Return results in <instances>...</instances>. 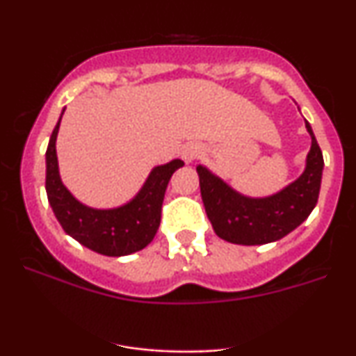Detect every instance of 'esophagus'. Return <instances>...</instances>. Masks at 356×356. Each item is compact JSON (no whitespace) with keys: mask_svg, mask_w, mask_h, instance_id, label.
<instances>
[{"mask_svg":"<svg viewBox=\"0 0 356 356\" xmlns=\"http://www.w3.org/2000/svg\"><path fill=\"white\" fill-rule=\"evenodd\" d=\"M197 155H199L197 147H194V145H184L182 147V159L186 164H191L192 161H195V159H197Z\"/></svg>","mask_w":356,"mask_h":356,"instance_id":"obj_1","label":"esophagus"}]
</instances>
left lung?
I'll list each match as a JSON object with an SVG mask.
<instances>
[{
	"label": "left lung",
	"instance_id": "obj_1",
	"mask_svg": "<svg viewBox=\"0 0 356 356\" xmlns=\"http://www.w3.org/2000/svg\"><path fill=\"white\" fill-rule=\"evenodd\" d=\"M305 125L312 137V149L303 174L276 194L248 197L207 167H195L207 218L220 239L243 246L275 243L308 219L320 195L325 162L312 125L306 120Z\"/></svg>",
	"mask_w": 356,
	"mask_h": 356
}]
</instances>
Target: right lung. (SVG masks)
<instances>
[{"mask_svg":"<svg viewBox=\"0 0 356 356\" xmlns=\"http://www.w3.org/2000/svg\"><path fill=\"white\" fill-rule=\"evenodd\" d=\"M65 108L56 122L47 149V195L53 214L63 231L81 246L104 256H127L144 249L154 239L161 226L162 202L167 184L179 167L181 159L155 165L145 179L140 191L129 202L110 209H95L80 202L61 182L56 136Z\"/></svg>","mask_w":356,"mask_h":356,"instance_id":"right-lung-1","label":"right lung"}]
</instances>
